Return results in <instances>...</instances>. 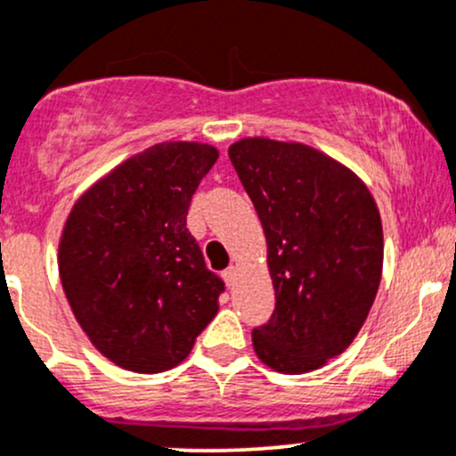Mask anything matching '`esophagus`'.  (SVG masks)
Here are the masks:
<instances>
[{
  "label": "esophagus",
  "mask_w": 456,
  "mask_h": 456,
  "mask_svg": "<svg viewBox=\"0 0 456 456\" xmlns=\"http://www.w3.org/2000/svg\"><path fill=\"white\" fill-rule=\"evenodd\" d=\"M223 280H224V284L229 286V289H233V284H236V268H233V266L224 268V271H223Z\"/></svg>",
  "instance_id": "1"
}]
</instances>
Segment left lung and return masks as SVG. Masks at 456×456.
<instances>
[{
	"label": "left lung",
	"mask_w": 456,
	"mask_h": 456,
	"mask_svg": "<svg viewBox=\"0 0 456 456\" xmlns=\"http://www.w3.org/2000/svg\"><path fill=\"white\" fill-rule=\"evenodd\" d=\"M229 159L265 227L275 289L253 347L275 371H313L349 347L376 299L380 214L354 172L304 143L248 137Z\"/></svg>",
	"instance_id": "obj_1"
}]
</instances>
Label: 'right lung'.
I'll use <instances>...</instances> for the list:
<instances>
[{
  "instance_id": "1",
  "label": "right lung",
  "mask_w": 456,
  "mask_h": 456,
  "mask_svg": "<svg viewBox=\"0 0 456 456\" xmlns=\"http://www.w3.org/2000/svg\"><path fill=\"white\" fill-rule=\"evenodd\" d=\"M216 159L208 143H157L85 191L67 218V301L91 343L128 371L179 365L218 313L224 281L185 224Z\"/></svg>"
}]
</instances>
